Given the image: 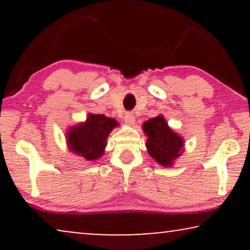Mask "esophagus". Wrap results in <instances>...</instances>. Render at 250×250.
I'll list each match as a JSON object with an SVG mask.
<instances>
[{
	"instance_id": "esophagus-1",
	"label": "esophagus",
	"mask_w": 250,
	"mask_h": 250,
	"mask_svg": "<svg viewBox=\"0 0 250 250\" xmlns=\"http://www.w3.org/2000/svg\"><path fill=\"white\" fill-rule=\"evenodd\" d=\"M124 121L127 125H134V123H135L134 115L131 114V112H126L124 116Z\"/></svg>"
}]
</instances>
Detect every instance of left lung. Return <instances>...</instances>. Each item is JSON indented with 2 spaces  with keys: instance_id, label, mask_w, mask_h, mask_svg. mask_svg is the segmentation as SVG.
<instances>
[{
  "instance_id": "obj_1",
  "label": "left lung",
  "mask_w": 250,
  "mask_h": 250,
  "mask_svg": "<svg viewBox=\"0 0 250 250\" xmlns=\"http://www.w3.org/2000/svg\"><path fill=\"white\" fill-rule=\"evenodd\" d=\"M146 150L150 157L164 167H172L184 151V139L174 132L163 115L143 123Z\"/></svg>"
}]
</instances>
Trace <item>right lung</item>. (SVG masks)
Listing matches in <instances>:
<instances>
[{"label": "right lung", "mask_w": 250, "mask_h": 250, "mask_svg": "<svg viewBox=\"0 0 250 250\" xmlns=\"http://www.w3.org/2000/svg\"><path fill=\"white\" fill-rule=\"evenodd\" d=\"M118 122L100 114H88L86 121L71 126L66 132L68 150L87 162L98 160L104 156L107 139Z\"/></svg>", "instance_id": "right-lung-1"}]
</instances>
